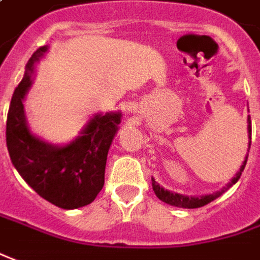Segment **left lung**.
I'll return each instance as SVG.
<instances>
[{
	"label": "left lung",
	"mask_w": 260,
	"mask_h": 260,
	"mask_svg": "<svg viewBox=\"0 0 260 260\" xmlns=\"http://www.w3.org/2000/svg\"><path fill=\"white\" fill-rule=\"evenodd\" d=\"M248 137H249V148H250V139H252V126H250V116H248ZM249 152V151H248ZM246 160H248V153H246V156H245V160H243V164H242L241 169L236 172L234 178L231 179V182L228 183L225 188H222L218 192H213L211 195H204V197H186V195H181V193H174V192H171V190L165 189V188H162L158 182L155 181L152 178V188L153 192H155V195L159 198L162 202H165L168 205H172V206H178V208H186V209H195V208H201V206H205V205H208L212 201H215L216 198H219L222 193H225L231 186H234L236 182L239 181V178H241L242 172H243V169H245V165H246Z\"/></svg>",
	"instance_id": "1"
}]
</instances>
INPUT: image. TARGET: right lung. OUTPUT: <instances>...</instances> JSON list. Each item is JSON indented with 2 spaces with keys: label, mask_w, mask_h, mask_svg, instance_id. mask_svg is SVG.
<instances>
[{
  "label": "right lung",
  "mask_w": 260,
  "mask_h": 260,
  "mask_svg": "<svg viewBox=\"0 0 260 260\" xmlns=\"http://www.w3.org/2000/svg\"><path fill=\"white\" fill-rule=\"evenodd\" d=\"M38 48L25 65L24 78L15 88L7 118V148L12 165L38 195L62 209L89 205L105 181V165L121 112L93 115L67 145H52L31 132L24 98L34 82L35 63L48 52Z\"/></svg>",
  "instance_id": "1"
}]
</instances>
